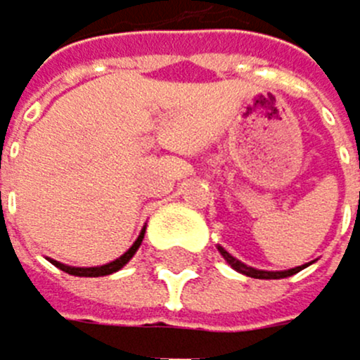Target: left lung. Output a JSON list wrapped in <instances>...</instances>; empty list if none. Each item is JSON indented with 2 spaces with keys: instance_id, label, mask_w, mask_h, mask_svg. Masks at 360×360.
<instances>
[{
  "instance_id": "obj_1",
  "label": "left lung",
  "mask_w": 360,
  "mask_h": 360,
  "mask_svg": "<svg viewBox=\"0 0 360 360\" xmlns=\"http://www.w3.org/2000/svg\"><path fill=\"white\" fill-rule=\"evenodd\" d=\"M219 253L224 255V259H226V262H229L235 271H240V274H244V276H248V278H257V280H280V278H289V276H293V274H298L300 269H304V266H295V269H289V271H257V269H253V266L242 264L240 259H235L229 251H224L221 246H219Z\"/></svg>"
}]
</instances>
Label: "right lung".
<instances>
[{"mask_svg":"<svg viewBox=\"0 0 360 360\" xmlns=\"http://www.w3.org/2000/svg\"><path fill=\"white\" fill-rule=\"evenodd\" d=\"M143 235H145V231L139 235V240L131 244V248L127 253H123L118 259H114V262H109V264H103V266H89V269H75V266H67V264H60V262H56V259H51L58 269H62L65 274H69V276H80V278H98V276H109V274H114V271H118V269H123L129 259H131V255H134L136 251H139V246H141V242H143Z\"/></svg>","mask_w":360,"mask_h":360,"instance_id":"add662e5","label":"right lung"}]
</instances>
